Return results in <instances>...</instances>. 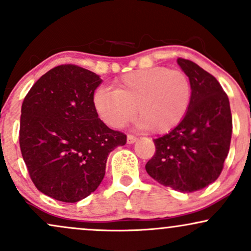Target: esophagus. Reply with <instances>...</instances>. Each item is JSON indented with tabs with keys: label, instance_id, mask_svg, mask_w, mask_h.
<instances>
[{
	"label": "esophagus",
	"instance_id": "34e87169",
	"mask_svg": "<svg viewBox=\"0 0 251 251\" xmlns=\"http://www.w3.org/2000/svg\"><path fill=\"white\" fill-rule=\"evenodd\" d=\"M137 140H138V138L134 137V135H132V134L127 135V144H133L137 142Z\"/></svg>",
	"mask_w": 251,
	"mask_h": 251
}]
</instances>
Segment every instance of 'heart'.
<instances>
[{"mask_svg":"<svg viewBox=\"0 0 251 251\" xmlns=\"http://www.w3.org/2000/svg\"><path fill=\"white\" fill-rule=\"evenodd\" d=\"M191 97V82L185 73L152 67L123 75L114 82V91L98 88L93 106L112 128L124 127L137 113L139 127L166 133L185 117Z\"/></svg>","mask_w":251,"mask_h":251,"instance_id":"heart-1","label":"heart"}]
</instances>
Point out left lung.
<instances>
[{
  "mask_svg": "<svg viewBox=\"0 0 251 251\" xmlns=\"http://www.w3.org/2000/svg\"><path fill=\"white\" fill-rule=\"evenodd\" d=\"M177 63L191 82V102L183 120L153 140L155 153L145 169L162 185L188 194L220 177L229 153L232 117L215 76L190 60L179 57Z\"/></svg>",
  "mask_w": 251,
  "mask_h": 251,
  "instance_id": "obj_1",
  "label": "left lung"
}]
</instances>
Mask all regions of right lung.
<instances>
[{
	"label": "right lung",
	"instance_id": "add662e5",
	"mask_svg": "<svg viewBox=\"0 0 251 251\" xmlns=\"http://www.w3.org/2000/svg\"><path fill=\"white\" fill-rule=\"evenodd\" d=\"M102 82L93 72L61 65L43 74L25 96L20 120V148L39 191L76 203L103 179L109 152L126 135L100 120L93 94Z\"/></svg>",
	"mask_w": 251,
	"mask_h": 251
}]
</instances>
